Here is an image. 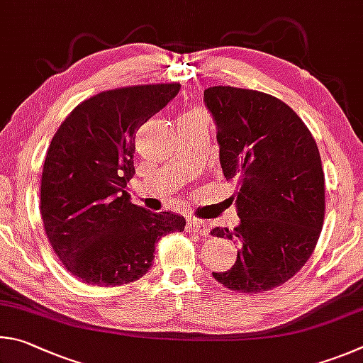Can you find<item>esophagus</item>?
I'll return each instance as SVG.
<instances>
[{
	"mask_svg": "<svg viewBox=\"0 0 363 363\" xmlns=\"http://www.w3.org/2000/svg\"><path fill=\"white\" fill-rule=\"evenodd\" d=\"M186 230L189 233H194V234H199V236H208V228L202 220L198 218H189L188 223H186Z\"/></svg>",
	"mask_w": 363,
	"mask_h": 363,
	"instance_id": "obj_1",
	"label": "esophagus"
}]
</instances>
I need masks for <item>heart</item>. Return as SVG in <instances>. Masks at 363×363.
<instances>
[{
	"mask_svg": "<svg viewBox=\"0 0 363 363\" xmlns=\"http://www.w3.org/2000/svg\"><path fill=\"white\" fill-rule=\"evenodd\" d=\"M186 114H202V113H199V111H191V113H186Z\"/></svg>",
	"mask_w": 363,
	"mask_h": 363,
	"instance_id": "b5f03b06",
	"label": "heart"
}]
</instances>
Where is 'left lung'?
Returning a JSON list of instances; mask_svg holds the SVG:
<instances>
[{
    "mask_svg": "<svg viewBox=\"0 0 363 363\" xmlns=\"http://www.w3.org/2000/svg\"><path fill=\"white\" fill-rule=\"evenodd\" d=\"M217 124L220 164L238 182L231 202L240 223L212 236L239 244L231 269L213 272L230 290L279 287L313 255L325 215V177L314 137L301 118L269 94L231 86L206 89Z\"/></svg>",
    "mask_w": 363,
    "mask_h": 363,
    "instance_id": "obj_1",
    "label": "left lung"
}]
</instances>
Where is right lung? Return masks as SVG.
I'll list each match as a JSON object with an SVG mask.
<instances>
[{
    "mask_svg": "<svg viewBox=\"0 0 363 363\" xmlns=\"http://www.w3.org/2000/svg\"><path fill=\"white\" fill-rule=\"evenodd\" d=\"M180 91L178 82L111 89L57 129L44 161L40 211L54 253L79 281L116 287L148 272L156 242L186 220L130 202L135 132Z\"/></svg>",
    "mask_w": 363,
    "mask_h": 363,
    "instance_id": "right-lung-1",
    "label": "right lung"
}]
</instances>
